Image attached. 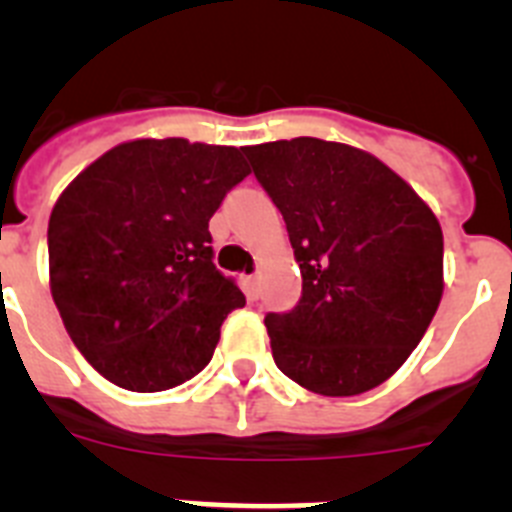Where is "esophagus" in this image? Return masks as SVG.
<instances>
[{"label":"esophagus","instance_id":"1","mask_svg":"<svg viewBox=\"0 0 512 512\" xmlns=\"http://www.w3.org/2000/svg\"><path fill=\"white\" fill-rule=\"evenodd\" d=\"M246 284H248V297H251V300H256V297H259V274H251V277H246Z\"/></svg>","mask_w":512,"mask_h":512}]
</instances>
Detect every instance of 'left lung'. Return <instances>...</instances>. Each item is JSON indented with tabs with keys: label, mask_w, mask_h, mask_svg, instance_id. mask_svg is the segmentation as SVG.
I'll use <instances>...</instances> for the list:
<instances>
[{
	"label": "left lung",
	"mask_w": 512,
	"mask_h": 512,
	"mask_svg": "<svg viewBox=\"0 0 512 512\" xmlns=\"http://www.w3.org/2000/svg\"><path fill=\"white\" fill-rule=\"evenodd\" d=\"M243 153L287 223L302 274L292 312H269L277 366L325 397L369 392L405 364L443 295V233L377 156L320 138Z\"/></svg>",
	"instance_id": "obj_1"
}]
</instances>
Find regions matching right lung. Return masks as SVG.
I'll list each match as a JSON object with an SVG mask.
<instances>
[{"label":"right lung","instance_id":"right-lung-1","mask_svg":"<svg viewBox=\"0 0 512 512\" xmlns=\"http://www.w3.org/2000/svg\"><path fill=\"white\" fill-rule=\"evenodd\" d=\"M243 148L138 138L63 189L48 223L51 295L81 356L112 384L161 392L212 359L246 305L212 264L210 217L251 169Z\"/></svg>","mask_w":512,"mask_h":512}]
</instances>
